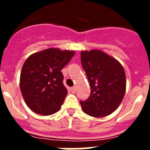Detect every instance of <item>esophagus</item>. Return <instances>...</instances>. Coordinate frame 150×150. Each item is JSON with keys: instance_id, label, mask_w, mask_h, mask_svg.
I'll return each instance as SVG.
<instances>
[{"instance_id": "esophagus-1", "label": "esophagus", "mask_w": 150, "mask_h": 150, "mask_svg": "<svg viewBox=\"0 0 150 150\" xmlns=\"http://www.w3.org/2000/svg\"><path fill=\"white\" fill-rule=\"evenodd\" d=\"M71 91L72 92L73 94H74L75 92H76V87H72V88H71Z\"/></svg>"}]
</instances>
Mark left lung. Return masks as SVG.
<instances>
[{"mask_svg":"<svg viewBox=\"0 0 150 150\" xmlns=\"http://www.w3.org/2000/svg\"><path fill=\"white\" fill-rule=\"evenodd\" d=\"M81 63L91 87L86 100L80 101L86 114L104 117L121 104L126 89L124 68L114 58L98 50L81 52Z\"/></svg>","mask_w":150,"mask_h":150,"instance_id":"8db88e82","label":"left lung"}]
</instances>
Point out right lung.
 <instances>
[{"label": "right lung", "instance_id": "1", "mask_svg": "<svg viewBox=\"0 0 150 150\" xmlns=\"http://www.w3.org/2000/svg\"><path fill=\"white\" fill-rule=\"evenodd\" d=\"M74 51L50 48L30 55L22 66L20 89L33 112L49 116L59 111L67 95L62 70Z\"/></svg>", "mask_w": 150, "mask_h": 150}]
</instances>
